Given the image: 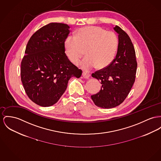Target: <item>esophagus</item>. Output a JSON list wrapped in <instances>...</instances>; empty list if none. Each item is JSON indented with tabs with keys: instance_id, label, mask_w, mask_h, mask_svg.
Here are the masks:
<instances>
[{
	"instance_id": "34e87169",
	"label": "esophagus",
	"mask_w": 161,
	"mask_h": 161,
	"mask_svg": "<svg viewBox=\"0 0 161 161\" xmlns=\"http://www.w3.org/2000/svg\"><path fill=\"white\" fill-rule=\"evenodd\" d=\"M82 77L84 78H85V79H88L90 77V75L89 73H87L84 72V71L82 73Z\"/></svg>"
}]
</instances>
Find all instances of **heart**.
<instances>
[{
    "instance_id": "b5f03b06",
    "label": "heart",
    "mask_w": 161,
    "mask_h": 161,
    "mask_svg": "<svg viewBox=\"0 0 161 161\" xmlns=\"http://www.w3.org/2000/svg\"><path fill=\"white\" fill-rule=\"evenodd\" d=\"M118 46V37L115 33L97 26L82 28L75 36L69 35L64 40L66 53L73 64L79 61L85 51L86 57L78 64L86 71L97 65L99 68L108 66L115 58Z\"/></svg>"
}]
</instances>
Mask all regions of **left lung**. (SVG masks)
I'll list each match as a JSON object with an SVG mask.
<instances>
[{
	"mask_svg": "<svg viewBox=\"0 0 161 161\" xmlns=\"http://www.w3.org/2000/svg\"><path fill=\"white\" fill-rule=\"evenodd\" d=\"M114 30L118 34L117 53L107 68L93 73L100 80V91L91 97L97 107L110 108L121 104L133 86L137 70L135 49L128 35L119 27Z\"/></svg>",
	"mask_w": 161,
	"mask_h": 161,
	"instance_id": "obj_1",
	"label": "left lung"
}]
</instances>
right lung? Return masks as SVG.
Instances as JSON below:
<instances>
[{
    "label": "right lung",
    "mask_w": 161,
    "mask_h": 161,
    "mask_svg": "<svg viewBox=\"0 0 161 161\" xmlns=\"http://www.w3.org/2000/svg\"><path fill=\"white\" fill-rule=\"evenodd\" d=\"M69 28L66 24L49 23L35 33L27 44L21 62V81L27 96L40 106L55 104L69 79L82 75V70L64 53Z\"/></svg>",
    "instance_id": "obj_1"
}]
</instances>
